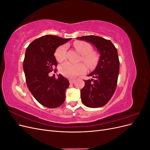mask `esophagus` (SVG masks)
I'll return each mask as SVG.
<instances>
[{
	"instance_id": "obj_1",
	"label": "esophagus",
	"mask_w": 150,
	"mask_h": 150,
	"mask_svg": "<svg viewBox=\"0 0 150 150\" xmlns=\"http://www.w3.org/2000/svg\"><path fill=\"white\" fill-rule=\"evenodd\" d=\"M74 81H75L74 79H69L70 84H73L74 83Z\"/></svg>"
}]
</instances>
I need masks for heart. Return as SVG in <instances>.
I'll return each mask as SVG.
<instances>
[{
	"label": "heart",
	"instance_id": "b5f03b06",
	"mask_svg": "<svg viewBox=\"0 0 150 150\" xmlns=\"http://www.w3.org/2000/svg\"><path fill=\"white\" fill-rule=\"evenodd\" d=\"M74 46L81 54V61L84 62L89 67H93L96 64L98 56L92 51V47L88 43L84 41L78 40L74 43ZM67 45L62 44L59 46L54 53L56 60L59 62H62L66 59ZM61 73L67 78H72L74 77L83 74L86 71V67L83 63L73 64L70 62H65L60 67Z\"/></svg>",
	"mask_w": 150,
	"mask_h": 150
}]
</instances>
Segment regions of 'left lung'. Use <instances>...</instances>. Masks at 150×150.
I'll return each instance as SVG.
<instances>
[{"instance_id": "1", "label": "left lung", "mask_w": 150, "mask_h": 150, "mask_svg": "<svg viewBox=\"0 0 150 150\" xmlns=\"http://www.w3.org/2000/svg\"><path fill=\"white\" fill-rule=\"evenodd\" d=\"M77 39L93 44L100 53L98 64L85 80L84 87L81 90V101L89 108L105 105L114 94L120 72V61L117 49L110 40L99 36L87 35Z\"/></svg>"}]
</instances>
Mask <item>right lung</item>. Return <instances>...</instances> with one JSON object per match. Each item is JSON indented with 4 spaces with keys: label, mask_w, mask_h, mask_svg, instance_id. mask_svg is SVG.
<instances>
[{
    "label": "right lung",
    "mask_w": 150,
    "mask_h": 150,
    "mask_svg": "<svg viewBox=\"0 0 150 150\" xmlns=\"http://www.w3.org/2000/svg\"><path fill=\"white\" fill-rule=\"evenodd\" d=\"M71 39L46 35L33 40L26 49L23 68L27 86L36 100L47 108L59 107L65 101L69 81L61 74L56 79L49 73L57 65L56 49Z\"/></svg>",
    "instance_id": "obj_1"
}]
</instances>
